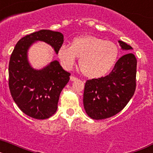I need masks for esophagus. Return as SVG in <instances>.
Listing matches in <instances>:
<instances>
[{"label":"esophagus","mask_w":153,"mask_h":153,"mask_svg":"<svg viewBox=\"0 0 153 153\" xmlns=\"http://www.w3.org/2000/svg\"><path fill=\"white\" fill-rule=\"evenodd\" d=\"M77 79V78L75 77L74 76H70V80L71 81H76Z\"/></svg>","instance_id":"1"}]
</instances>
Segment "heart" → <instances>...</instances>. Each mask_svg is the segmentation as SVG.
I'll return each mask as SVG.
<instances>
[{
	"label": "heart",
	"mask_w": 153,
	"mask_h": 153,
	"mask_svg": "<svg viewBox=\"0 0 153 153\" xmlns=\"http://www.w3.org/2000/svg\"><path fill=\"white\" fill-rule=\"evenodd\" d=\"M61 64L70 69L79 59V68L86 77L97 79L106 76L113 68L120 56L117 44L93 35L72 39L70 45L63 44L57 51Z\"/></svg>",
	"instance_id": "1"
}]
</instances>
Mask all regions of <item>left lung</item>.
<instances>
[{
    "label": "left lung",
    "instance_id": "left-lung-1",
    "mask_svg": "<svg viewBox=\"0 0 153 153\" xmlns=\"http://www.w3.org/2000/svg\"><path fill=\"white\" fill-rule=\"evenodd\" d=\"M118 42L122 50H132L125 42ZM136 64L135 55L128 53L119 59L109 75L86 81L83 106L90 118H109L126 106L136 90Z\"/></svg>",
    "mask_w": 153,
    "mask_h": 153
}]
</instances>
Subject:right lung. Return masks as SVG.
Listing matches in <instances>:
<instances>
[{
  "label": "right lung",
  "instance_id": "right-lung-1",
  "mask_svg": "<svg viewBox=\"0 0 153 153\" xmlns=\"http://www.w3.org/2000/svg\"><path fill=\"white\" fill-rule=\"evenodd\" d=\"M36 41L51 45L55 53L63 43L60 32L40 30L24 36L16 44L9 62V88L13 101L21 111L32 118L44 120L56 113L62 90L70 79L57 60L44 68L31 67L28 50Z\"/></svg>",
  "mask_w": 153,
  "mask_h": 153
}]
</instances>
